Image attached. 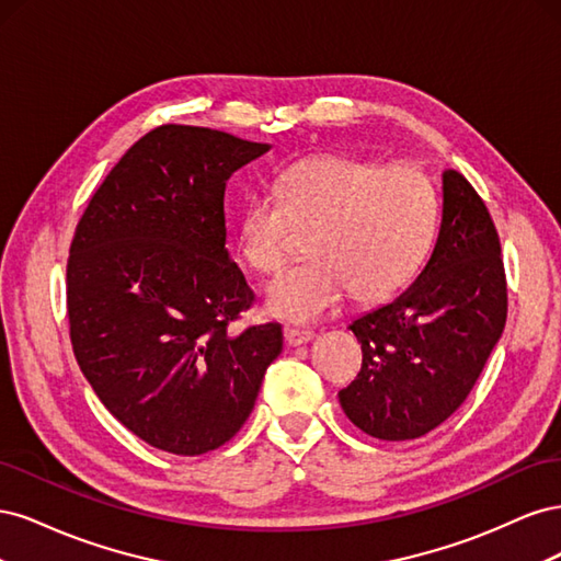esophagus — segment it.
Instances as JSON below:
<instances>
[{"instance_id": "esophagus-1", "label": "esophagus", "mask_w": 561, "mask_h": 561, "mask_svg": "<svg viewBox=\"0 0 561 561\" xmlns=\"http://www.w3.org/2000/svg\"><path fill=\"white\" fill-rule=\"evenodd\" d=\"M283 336H285V344L293 346V348L313 342V332H307V330H290V328H285Z\"/></svg>"}]
</instances>
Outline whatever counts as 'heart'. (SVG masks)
Instances as JSON below:
<instances>
[{
    "label": "heart",
    "mask_w": 561,
    "mask_h": 561,
    "mask_svg": "<svg viewBox=\"0 0 561 561\" xmlns=\"http://www.w3.org/2000/svg\"><path fill=\"white\" fill-rule=\"evenodd\" d=\"M278 198L250 196L239 215L241 254L262 274L283 266L297 229H313V260L290 266L266 287V311L316 322L355 293L383 301L410 283L433 243L437 196L412 163L381 165L353 157H311L285 168Z\"/></svg>",
    "instance_id": "heart-1"
}]
</instances>
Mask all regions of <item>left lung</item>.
<instances>
[{"mask_svg": "<svg viewBox=\"0 0 561 561\" xmlns=\"http://www.w3.org/2000/svg\"><path fill=\"white\" fill-rule=\"evenodd\" d=\"M505 316L496 227L470 182L445 171L443 222L431 260L407 290L348 325L363 344V367L339 390L344 414L388 443L431 433L480 379Z\"/></svg>", "mask_w": 561, "mask_h": 561, "instance_id": "1", "label": "left lung"}]
</instances>
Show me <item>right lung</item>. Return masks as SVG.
Segmentation results:
<instances>
[{
	"instance_id": "right-lung-1",
	"label": "right lung",
	"mask_w": 561,
	"mask_h": 561,
	"mask_svg": "<svg viewBox=\"0 0 561 561\" xmlns=\"http://www.w3.org/2000/svg\"><path fill=\"white\" fill-rule=\"evenodd\" d=\"M271 145L159 126L93 194L67 262L77 363L110 414L178 456L222 447L250 416L280 325L229 334L254 299L227 250L229 178Z\"/></svg>"
}]
</instances>
